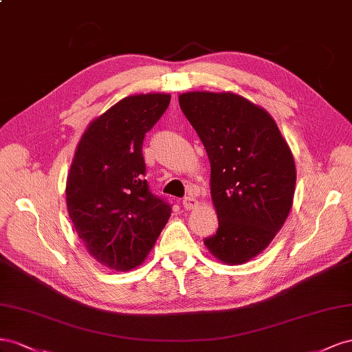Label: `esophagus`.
<instances>
[{
	"label": "esophagus",
	"mask_w": 352,
	"mask_h": 352,
	"mask_svg": "<svg viewBox=\"0 0 352 352\" xmlns=\"http://www.w3.org/2000/svg\"><path fill=\"white\" fill-rule=\"evenodd\" d=\"M183 206L190 210V209H195L197 206V200L193 196H187L183 199Z\"/></svg>",
	"instance_id": "34e87169"
}]
</instances>
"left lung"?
Segmentation results:
<instances>
[{"label":"left lung","mask_w":352,"mask_h":352,"mask_svg":"<svg viewBox=\"0 0 352 352\" xmlns=\"http://www.w3.org/2000/svg\"><path fill=\"white\" fill-rule=\"evenodd\" d=\"M178 102L210 164L218 230L205 245L221 263L245 264L270 245L290 212L294 155L267 110L242 96L190 91Z\"/></svg>","instance_id":"obj_1"}]
</instances>
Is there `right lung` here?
I'll use <instances>...</instances> for the list:
<instances>
[{"mask_svg": "<svg viewBox=\"0 0 352 352\" xmlns=\"http://www.w3.org/2000/svg\"><path fill=\"white\" fill-rule=\"evenodd\" d=\"M169 94L129 96L93 119L76 146L66 205L78 237L100 264L129 271L143 263L170 217L148 190L143 140Z\"/></svg>", "mask_w": 352, "mask_h": 352, "instance_id": "obj_1", "label": "right lung"}]
</instances>
